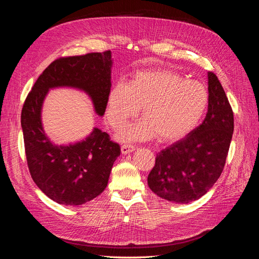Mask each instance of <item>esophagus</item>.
Instances as JSON below:
<instances>
[{
    "mask_svg": "<svg viewBox=\"0 0 259 259\" xmlns=\"http://www.w3.org/2000/svg\"><path fill=\"white\" fill-rule=\"evenodd\" d=\"M135 150V147L132 146V145H123L121 147V151L123 154H128L131 152H133Z\"/></svg>",
    "mask_w": 259,
    "mask_h": 259,
    "instance_id": "esophagus-1",
    "label": "esophagus"
}]
</instances>
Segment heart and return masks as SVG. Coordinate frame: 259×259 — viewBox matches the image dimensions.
Wrapping results in <instances>:
<instances>
[{
  "instance_id": "1",
  "label": "heart",
  "mask_w": 259,
  "mask_h": 259,
  "mask_svg": "<svg viewBox=\"0 0 259 259\" xmlns=\"http://www.w3.org/2000/svg\"><path fill=\"white\" fill-rule=\"evenodd\" d=\"M209 103L206 86L186 80L169 70L136 72L127 85L116 83L108 95L107 120L121 130L142 107L144 120L121 134L123 140L136 142L156 136L160 142H174L193 131Z\"/></svg>"
}]
</instances>
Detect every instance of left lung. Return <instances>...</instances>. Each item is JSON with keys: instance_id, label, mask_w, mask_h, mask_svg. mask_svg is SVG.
Segmentation results:
<instances>
[{"instance_id": "1", "label": "left lung", "mask_w": 259, "mask_h": 259, "mask_svg": "<svg viewBox=\"0 0 259 259\" xmlns=\"http://www.w3.org/2000/svg\"><path fill=\"white\" fill-rule=\"evenodd\" d=\"M204 121L156 154L148 186L160 198L187 204L203 197L221 176L233 134V112L218 77L207 73Z\"/></svg>"}]
</instances>
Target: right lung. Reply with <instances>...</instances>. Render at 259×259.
<instances>
[{
	"label": "right lung",
	"instance_id": "1",
	"mask_svg": "<svg viewBox=\"0 0 259 259\" xmlns=\"http://www.w3.org/2000/svg\"><path fill=\"white\" fill-rule=\"evenodd\" d=\"M111 52L59 58L38 76L23 104L21 128L28 167L35 185L58 204L76 206L103 192L108 185L120 146L98 127L80 142L53 143L43 128L42 108L51 90L69 88L84 92L103 116L111 89Z\"/></svg>",
	"mask_w": 259,
	"mask_h": 259
}]
</instances>
